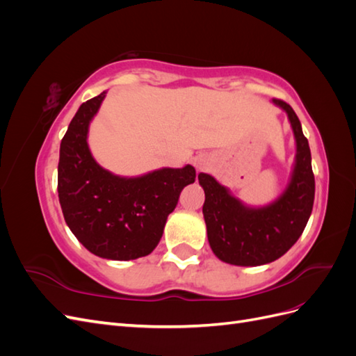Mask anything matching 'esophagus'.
<instances>
[{
    "mask_svg": "<svg viewBox=\"0 0 356 356\" xmlns=\"http://www.w3.org/2000/svg\"><path fill=\"white\" fill-rule=\"evenodd\" d=\"M195 165H196L197 169H204V168L208 166V160L204 159V157H197V159L195 160Z\"/></svg>",
    "mask_w": 356,
    "mask_h": 356,
    "instance_id": "esophagus-1",
    "label": "esophagus"
}]
</instances>
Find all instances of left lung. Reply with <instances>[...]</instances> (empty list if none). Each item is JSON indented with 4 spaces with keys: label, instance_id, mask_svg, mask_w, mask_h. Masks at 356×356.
<instances>
[{
    "label": "left lung",
    "instance_id": "left-lung-1",
    "mask_svg": "<svg viewBox=\"0 0 356 356\" xmlns=\"http://www.w3.org/2000/svg\"><path fill=\"white\" fill-rule=\"evenodd\" d=\"M288 114L297 153L285 191L263 208H251L208 174H199L204 190L203 217L211 250L221 261L234 266H261L282 257L303 233L314 208L315 177L307 138L291 106L273 99Z\"/></svg>",
    "mask_w": 356,
    "mask_h": 356
}]
</instances>
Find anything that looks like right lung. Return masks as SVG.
I'll list each match as a JSON object with an SVG mask.
<instances>
[{"label":"right lung","instance_id":"add662e5","mask_svg":"<svg viewBox=\"0 0 356 356\" xmlns=\"http://www.w3.org/2000/svg\"><path fill=\"white\" fill-rule=\"evenodd\" d=\"M105 95L81 104L62 138L58 193L63 218L86 250L127 261L153 252L182 188L195 182L196 169L163 168L124 178L96 163L88 132Z\"/></svg>","mask_w":356,"mask_h":356}]
</instances>
